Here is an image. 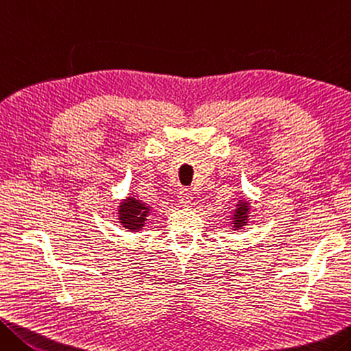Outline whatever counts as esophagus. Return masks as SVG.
<instances>
[{
    "mask_svg": "<svg viewBox=\"0 0 351 351\" xmlns=\"http://www.w3.org/2000/svg\"><path fill=\"white\" fill-rule=\"evenodd\" d=\"M191 200H193V193L189 191L188 188H182L179 193V204H182L183 206H188L191 204Z\"/></svg>",
    "mask_w": 351,
    "mask_h": 351,
    "instance_id": "34e87169",
    "label": "esophagus"
}]
</instances>
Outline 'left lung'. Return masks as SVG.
<instances>
[{"mask_svg": "<svg viewBox=\"0 0 351 351\" xmlns=\"http://www.w3.org/2000/svg\"><path fill=\"white\" fill-rule=\"evenodd\" d=\"M249 204L243 200V202L238 204V208L234 210V215H233V223H234V228H239L243 227L244 223L247 222V215H249Z\"/></svg>", "mask_w": 351, "mask_h": 351, "instance_id": "8db88e82", "label": "left lung"}]
</instances>
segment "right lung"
Here are the masks:
<instances>
[{
	"label": "right lung",
	"mask_w": 351,
	"mask_h": 351,
	"mask_svg": "<svg viewBox=\"0 0 351 351\" xmlns=\"http://www.w3.org/2000/svg\"><path fill=\"white\" fill-rule=\"evenodd\" d=\"M149 211H151V206L145 202L135 197H128L119 205V222L130 232H135L145 227Z\"/></svg>",
	"instance_id": "obj_1"
}]
</instances>
